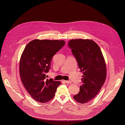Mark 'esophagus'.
<instances>
[{"mask_svg":"<svg viewBox=\"0 0 125 125\" xmlns=\"http://www.w3.org/2000/svg\"><path fill=\"white\" fill-rule=\"evenodd\" d=\"M64 82L66 83H71V82L70 81H64Z\"/></svg>","mask_w":125,"mask_h":125,"instance_id":"esophagus-1","label":"esophagus"}]
</instances>
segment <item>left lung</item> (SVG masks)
Listing matches in <instances>:
<instances>
[{"label":"left lung","mask_w":125,"mask_h":125,"mask_svg":"<svg viewBox=\"0 0 125 125\" xmlns=\"http://www.w3.org/2000/svg\"><path fill=\"white\" fill-rule=\"evenodd\" d=\"M68 45L83 73L80 92L73 98L79 103H87L99 92L105 81L106 67L104 58L100 47L93 41L71 39Z\"/></svg>","instance_id":"1"}]
</instances>
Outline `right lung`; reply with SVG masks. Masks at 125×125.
Here are the masks:
<instances>
[{
	"label": "right lung",
	"instance_id": "1",
	"mask_svg": "<svg viewBox=\"0 0 125 125\" xmlns=\"http://www.w3.org/2000/svg\"><path fill=\"white\" fill-rule=\"evenodd\" d=\"M64 41L34 39L25 48L20 61V75L24 87L35 100L46 103L54 98L60 82L46 78L52 57Z\"/></svg>",
	"mask_w": 125,
	"mask_h": 125
}]
</instances>
